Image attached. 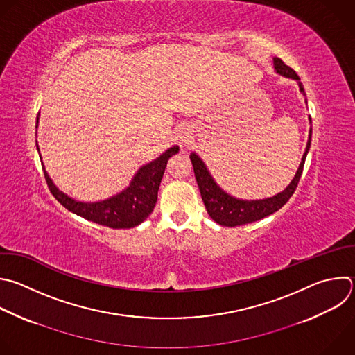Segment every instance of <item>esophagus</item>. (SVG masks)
<instances>
[{"label": "esophagus", "instance_id": "obj_1", "mask_svg": "<svg viewBox=\"0 0 355 355\" xmlns=\"http://www.w3.org/2000/svg\"><path fill=\"white\" fill-rule=\"evenodd\" d=\"M191 138H192V135H191L189 128L184 127V128H181V130L178 131V141H180V144L185 145V144H188V142H189V139H191Z\"/></svg>", "mask_w": 355, "mask_h": 355}]
</instances>
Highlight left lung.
<instances>
[{
  "label": "left lung",
  "instance_id": "obj_1",
  "mask_svg": "<svg viewBox=\"0 0 355 355\" xmlns=\"http://www.w3.org/2000/svg\"><path fill=\"white\" fill-rule=\"evenodd\" d=\"M273 68H275L276 73L295 80L300 87V92L305 96L304 85L301 83L300 76L290 67H287L280 58L275 57ZM305 103H306V98H305ZM309 124H312L311 116H309ZM311 137H312V127L309 128L305 152L302 155L301 163H300L298 170H297L294 178L291 180V182L282 192H279L270 198H265V199L248 200V199L235 198V196L227 193L214 181V178L211 177L210 171L207 170V166L205 164V162L195 152H192L189 155V159L193 166V173H195V178H196V182H198V187L200 191L202 200L206 206V210H207L210 218H213L220 225L235 227V225H243V224H248V223L261 220L269 214H273L280 207H283L287 203V200L291 198V195L294 193V191L298 185V181L301 178L304 163H305L306 155L311 148Z\"/></svg>",
  "mask_w": 355,
  "mask_h": 355
}]
</instances>
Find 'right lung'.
<instances>
[{
  "instance_id": "obj_1",
  "label": "right lung",
  "mask_w": 355,
  "mask_h": 355,
  "mask_svg": "<svg viewBox=\"0 0 355 355\" xmlns=\"http://www.w3.org/2000/svg\"><path fill=\"white\" fill-rule=\"evenodd\" d=\"M39 115L36 128L39 127ZM36 146L42 159L37 141ZM178 150L180 148L177 145L168 148L159 157L144 164L135 173L130 185L125 189L97 202H82L67 195L53 182L43 163L42 166L51 193L65 209L101 225H107L111 228H132L144 223L153 211L157 202V192L167 166V160L173 155L178 153Z\"/></svg>"
}]
</instances>
